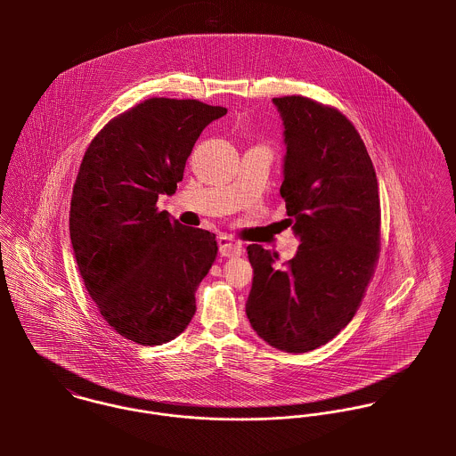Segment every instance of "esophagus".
<instances>
[{"label": "esophagus", "mask_w": 456, "mask_h": 456, "mask_svg": "<svg viewBox=\"0 0 456 456\" xmlns=\"http://www.w3.org/2000/svg\"><path fill=\"white\" fill-rule=\"evenodd\" d=\"M217 246H219L221 256H226V258L240 256V253H242V244L239 240H235L233 237H230V235L217 237Z\"/></svg>", "instance_id": "34e87169"}]
</instances>
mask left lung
Listing matches in <instances>:
<instances>
[{
	"label": "left lung",
	"mask_w": 456,
	"mask_h": 456,
	"mask_svg": "<svg viewBox=\"0 0 456 456\" xmlns=\"http://www.w3.org/2000/svg\"><path fill=\"white\" fill-rule=\"evenodd\" d=\"M284 126V219L298 237L293 260L248 246L253 330L286 353L331 340L360 307L379 256L381 205L372 159L337 109L304 96L273 98Z\"/></svg>",
	"instance_id": "8db88e82"
}]
</instances>
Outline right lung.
I'll return each instance as SVG.
<instances>
[{
    "label": "right lung",
    "instance_id": "obj_1",
    "mask_svg": "<svg viewBox=\"0 0 456 456\" xmlns=\"http://www.w3.org/2000/svg\"><path fill=\"white\" fill-rule=\"evenodd\" d=\"M224 107L149 98L89 143L69 205V239L103 320L142 346L186 330L195 293L217 256L216 235L156 207L174 195L200 133Z\"/></svg>",
    "mask_w": 456,
    "mask_h": 456
}]
</instances>
